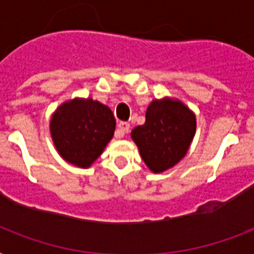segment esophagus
<instances>
[{
  "instance_id": "1",
  "label": "esophagus",
  "mask_w": 254,
  "mask_h": 254,
  "mask_svg": "<svg viewBox=\"0 0 254 254\" xmlns=\"http://www.w3.org/2000/svg\"><path fill=\"white\" fill-rule=\"evenodd\" d=\"M117 127H119V129H117V135H119V137H124V134L127 133L129 129H130V125L127 123H125V121H121V123H119Z\"/></svg>"
}]
</instances>
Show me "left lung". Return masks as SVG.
<instances>
[{"label":"left lung","mask_w":254,"mask_h":254,"mask_svg":"<svg viewBox=\"0 0 254 254\" xmlns=\"http://www.w3.org/2000/svg\"><path fill=\"white\" fill-rule=\"evenodd\" d=\"M196 131L192 111L177 99L153 100L143 125L131 130L143 162L158 174L171 169L189 151Z\"/></svg>","instance_id":"1"}]
</instances>
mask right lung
<instances>
[{
  "label": "right lung",
  "mask_w": 254,
  "mask_h": 254,
  "mask_svg": "<svg viewBox=\"0 0 254 254\" xmlns=\"http://www.w3.org/2000/svg\"><path fill=\"white\" fill-rule=\"evenodd\" d=\"M115 129L116 120L111 109L92 99L65 101L50 121L58 153L64 161L83 169L101 155Z\"/></svg>",
  "instance_id": "1"
}]
</instances>
